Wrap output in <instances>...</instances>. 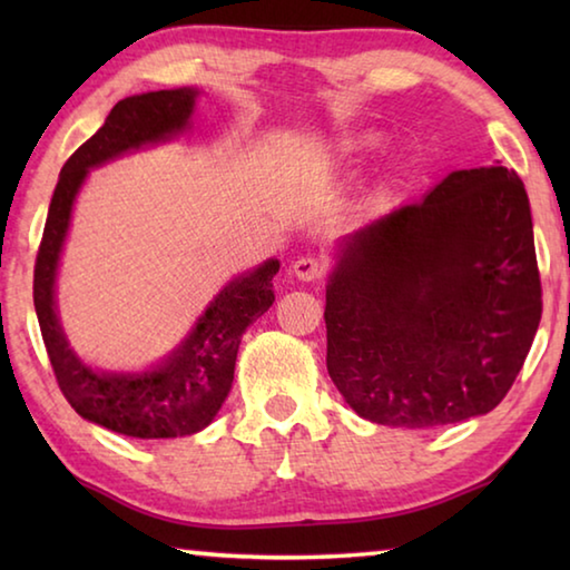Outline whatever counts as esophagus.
I'll return each mask as SVG.
<instances>
[{
  "instance_id": "34e87169",
  "label": "esophagus",
  "mask_w": 570,
  "mask_h": 570,
  "mask_svg": "<svg viewBox=\"0 0 570 570\" xmlns=\"http://www.w3.org/2000/svg\"><path fill=\"white\" fill-rule=\"evenodd\" d=\"M288 272H292L298 278V282H316V278L324 276L326 268H324L322 262H316V258L302 256V258H296Z\"/></svg>"
}]
</instances>
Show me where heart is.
<instances>
[{
  "mask_svg": "<svg viewBox=\"0 0 570 570\" xmlns=\"http://www.w3.org/2000/svg\"><path fill=\"white\" fill-rule=\"evenodd\" d=\"M384 148V140L380 135H360V138H346L342 142H336L332 156L342 163H360L366 160L372 156H377V153Z\"/></svg>",
  "mask_w": 570,
  "mask_h": 570,
  "instance_id": "obj_1",
  "label": "heart"
}]
</instances>
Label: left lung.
Returning a JSON list of instances; mask_svg holds the SVG:
<instances>
[{
    "label": "left lung",
    "mask_w": 570,
    "mask_h": 570,
    "mask_svg": "<svg viewBox=\"0 0 570 570\" xmlns=\"http://www.w3.org/2000/svg\"><path fill=\"white\" fill-rule=\"evenodd\" d=\"M540 312L523 180L498 163L455 170L420 204L340 240L326 284V370L370 422H462L513 387Z\"/></svg>",
    "instance_id": "obj_1"
}]
</instances>
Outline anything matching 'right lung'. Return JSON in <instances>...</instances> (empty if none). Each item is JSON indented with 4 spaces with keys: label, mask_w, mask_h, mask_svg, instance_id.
I'll list each match as a JSON object with an SVG mask.
<instances>
[{
    "label": "right lung",
    "mask_w": 570,
    "mask_h": 570,
    "mask_svg": "<svg viewBox=\"0 0 570 570\" xmlns=\"http://www.w3.org/2000/svg\"><path fill=\"white\" fill-rule=\"evenodd\" d=\"M198 88L130 95L60 170L35 264V312L57 384L82 420L118 435L166 440L196 435L226 402L234 384L240 336L274 304L276 258L228 282L176 350L146 372H105L85 364L57 314L55 282L70 230L75 198L92 168L125 153L158 146L190 128Z\"/></svg>",
    "instance_id": "1"
}]
</instances>
